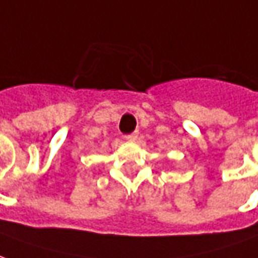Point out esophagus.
Segmentation results:
<instances>
[{
	"instance_id": "34e87169",
	"label": "esophagus",
	"mask_w": 258,
	"mask_h": 258,
	"mask_svg": "<svg viewBox=\"0 0 258 258\" xmlns=\"http://www.w3.org/2000/svg\"><path fill=\"white\" fill-rule=\"evenodd\" d=\"M137 137H138V134H137V133H133V134H128V135H125V140H127V141H131V142H134L135 140H137Z\"/></svg>"
}]
</instances>
